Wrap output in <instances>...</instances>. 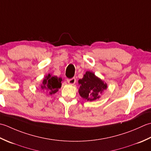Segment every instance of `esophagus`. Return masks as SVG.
<instances>
[{
	"mask_svg": "<svg viewBox=\"0 0 151 151\" xmlns=\"http://www.w3.org/2000/svg\"><path fill=\"white\" fill-rule=\"evenodd\" d=\"M67 81H68V83L69 85H74V84L76 83V78H72V79H68Z\"/></svg>",
	"mask_w": 151,
	"mask_h": 151,
	"instance_id": "esophagus-1",
	"label": "esophagus"
}]
</instances>
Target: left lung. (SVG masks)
<instances>
[{
  "label": "left lung",
  "instance_id": "obj_1",
  "mask_svg": "<svg viewBox=\"0 0 151 151\" xmlns=\"http://www.w3.org/2000/svg\"><path fill=\"white\" fill-rule=\"evenodd\" d=\"M79 94L87 101H94L100 98V94L106 90L107 85L94 73L87 71L83 78L79 79Z\"/></svg>",
  "mask_w": 151,
  "mask_h": 151
}]
</instances>
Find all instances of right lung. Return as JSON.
I'll list each match as a JSON object with an SVG mask.
<instances>
[{
  "mask_svg": "<svg viewBox=\"0 0 151 151\" xmlns=\"http://www.w3.org/2000/svg\"><path fill=\"white\" fill-rule=\"evenodd\" d=\"M62 81L63 79L61 78H58L49 73L43 79L41 88L47 94L53 95L56 93L61 87Z\"/></svg>",
  "mask_w": 151,
  "mask_h": 151,
  "instance_id": "add662e5",
  "label": "right lung"
}]
</instances>
